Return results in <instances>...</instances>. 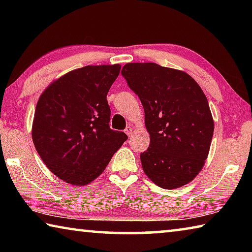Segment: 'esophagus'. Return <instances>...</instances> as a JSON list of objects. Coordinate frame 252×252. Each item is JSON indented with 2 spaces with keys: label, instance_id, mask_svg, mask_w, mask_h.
Segmentation results:
<instances>
[{
  "label": "esophagus",
  "instance_id": "34e87169",
  "mask_svg": "<svg viewBox=\"0 0 252 252\" xmlns=\"http://www.w3.org/2000/svg\"><path fill=\"white\" fill-rule=\"evenodd\" d=\"M125 132L127 134V136H131L132 135V132H133V127H132V126H126V129L125 130Z\"/></svg>",
  "mask_w": 252,
  "mask_h": 252
}]
</instances>
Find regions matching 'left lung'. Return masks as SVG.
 <instances>
[{
	"label": "left lung",
	"instance_id": "left-lung-1",
	"mask_svg": "<svg viewBox=\"0 0 252 252\" xmlns=\"http://www.w3.org/2000/svg\"><path fill=\"white\" fill-rule=\"evenodd\" d=\"M121 74L144 109L150 146L140 155L157 186L176 189L201 171L210 149L211 111L199 84L186 72L157 63H127Z\"/></svg>",
	"mask_w": 252,
	"mask_h": 252
}]
</instances>
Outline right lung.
Masks as SVG:
<instances>
[{"label":"right lung","mask_w":252,"mask_h":252,"mask_svg":"<svg viewBox=\"0 0 252 252\" xmlns=\"http://www.w3.org/2000/svg\"><path fill=\"white\" fill-rule=\"evenodd\" d=\"M121 66L88 65L49 85L37 101L33 143L46 167L61 180L84 186L104 171L125 132L110 129L106 94Z\"/></svg>","instance_id":"obj_1"}]
</instances>
